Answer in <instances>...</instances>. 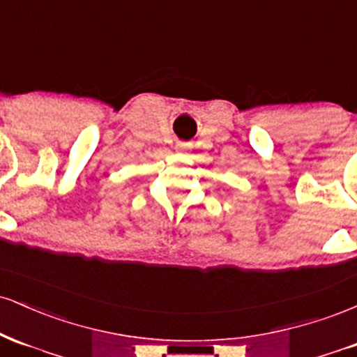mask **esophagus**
<instances>
[{
  "label": "esophagus",
  "instance_id": "34e87169",
  "mask_svg": "<svg viewBox=\"0 0 357 357\" xmlns=\"http://www.w3.org/2000/svg\"><path fill=\"white\" fill-rule=\"evenodd\" d=\"M188 147H190V144H186V142H178L176 144V151H186Z\"/></svg>",
  "mask_w": 357,
  "mask_h": 357
}]
</instances>
